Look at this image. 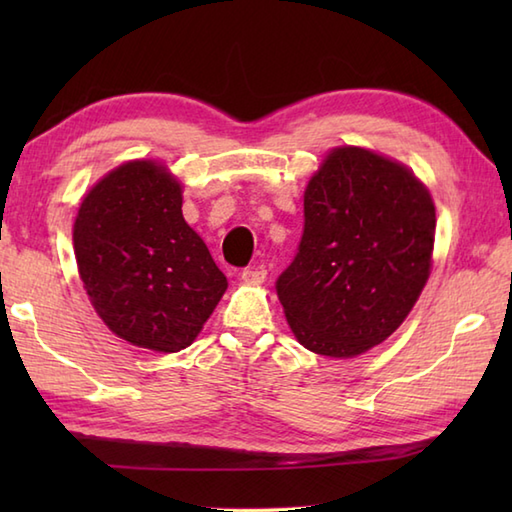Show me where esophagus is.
Instances as JSON below:
<instances>
[{"label":"esophagus","mask_w":512,"mask_h":512,"mask_svg":"<svg viewBox=\"0 0 512 512\" xmlns=\"http://www.w3.org/2000/svg\"><path fill=\"white\" fill-rule=\"evenodd\" d=\"M266 268L262 266V264H257V266H250V268H244V273H242V279L246 281V284H262V281L266 279Z\"/></svg>","instance_id":"obj_1"}]
</instances>
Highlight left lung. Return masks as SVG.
I'll use <instances>...</instances> for the list:
<instances>
[{
	"instance_id": "1",
	"label": "left lung",
	"mask_w": 512,
	"mask_h": 512,
	"mask_svg": "<svg viewBox=\"0 0 512 512\" xmlns=\"http://www.w3.org/2000/svg\"><path fill=\"white\" fill-rule=\"evenodd\" d=\"M303 235L277 279L306 350L352 358L407 319L431 273L436 206L405 165L336 147L303 193Z\"/></svg>"
}]
</instances>
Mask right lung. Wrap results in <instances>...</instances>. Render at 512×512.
<instances>
[{"mask_svg": "<svg viewBox=\"0 0 512 512\" xmlns=\"http://www.w3.org/2000/svg\"><path fill=\"white\" fill-rule=\"evenodd\" d=\"M74 255L96 314L118 339L154 352L189 347L228 281L182 217V184L165 165L132 160L85 195Z\"/></svg>", "mask_w": 512, "mask_h": 512, "instance_id": "add662e5", "label": "right lung"}]
</instances>
